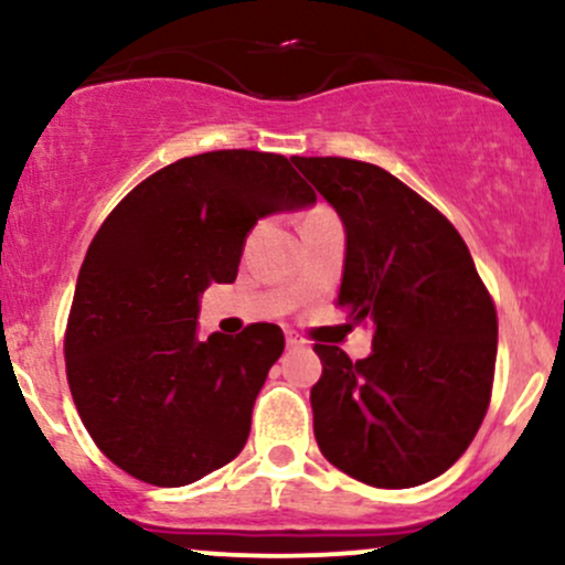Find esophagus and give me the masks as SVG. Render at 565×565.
Listing matches in <instances>:
<instances>
[{"label": "esophagus", "mask_w": 565, "mask_h": 565, "mask_svg": "<svg viewBox=\"0 0 565 565\" xmlns=\"http://www.w3.org/2000/svg\"><path fill=\"white\" fill-rule=\"evenodd\" d=\"M302 337L295 334V332H287V348H300L302 345Z\"/></svg>", "instance_id": "1"}]
</instances>
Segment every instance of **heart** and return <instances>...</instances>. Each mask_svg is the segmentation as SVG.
<instances>
[{"label": "heart", "instance_id": "1", "mask_svg": "<svg viewBox=\"0 0 565 565\" xmlns=\"http://www.w3.org/2000/svg\"><path fill=\"white\" fill-rule=\"evenodd\" d=\"M321 215H332V212H327V210H313L308 217H321Z\"/></svg>", "mask_w": 565, "mask_h": 565}]
</instances>
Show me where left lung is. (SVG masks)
<instances>
[{
    "label": "left lung",
    "mask_w": 565,
    "mask_h": 565,
    "mask_svg": "<svg viewBox=\"0 0 565 565\" xmlns=\"http://www.w3.org/2000/svg\"><path fill=\"white\" fill-rule=\"evenodd\" d=\"M348 233L337 305L372 323V355L316 342L319 449L377 489L438 478L462 457L491 401L497 308L468 244L430 201L377 164L291 157Z\"/></svg>",
    "instance_id": "left-lung-1"
}]
</instances>
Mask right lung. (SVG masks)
I'll return each mask as SVG.
<instances>
[{"mask_svg":"<svg viewBox=\"0 0 565 565\" xmlns=\"http://www.w3.org/2000/svg\"><path fill=\"white\" fill-rule=\"evenodd\" d=\"M313 201L287 157L231 148L167 164L114 206L76 278L63 353L76 412L116 468L174 489L238 457L284 332L199 340V295L236 281L257 220Z\"/></svg>","mask_w":565,"mask_h":565,"instance_id":"right-lung-1","label":"right lung"}]
</instances>
